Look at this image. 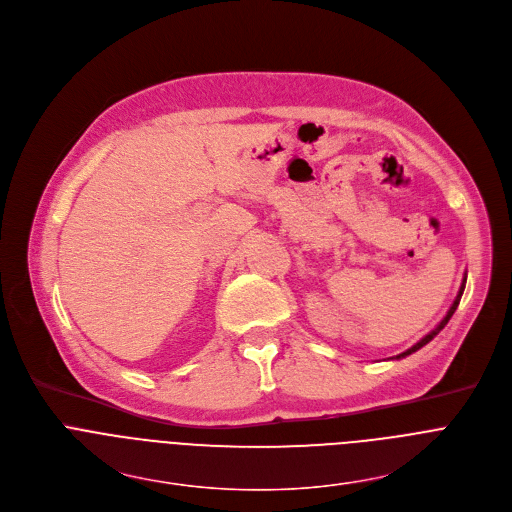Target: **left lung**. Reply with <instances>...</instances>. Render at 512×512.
I'll return each instance as SVG.
<instances>
[{
  "label": "left lung",
  "mask_w": 512,
  "mask_h": 512,
  "mask_svg": "<svg viewBox=\"0 0 512 512\" xmlns=\"http://www.w3.org/2000/svg\"><path fill=\"white\" fill-rule=\"evenodd\" d=\"M464 285H466V271H464V277H462V283H460V289H458V293H456V299L452 301V305H450V309L446 311V315L440 319V323L432 329V331H428L422 339H420V342H416L412 348H408L406 352H402V354H398V356H394V358H390V360H402V358H406V356H410V354H414V352H418L420 348H424L426 344H430L432 342V339L444 329V325L450 321V317L454 315V311H456V307H458V303H460V297H462V293H464Z\"/></svg>",
  "instance_id": "8db88e82"
}]
</instances>
